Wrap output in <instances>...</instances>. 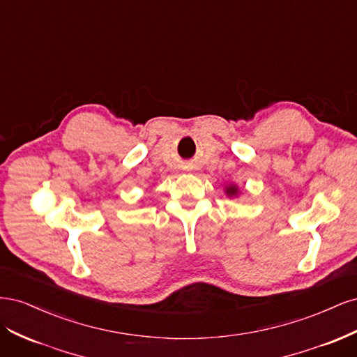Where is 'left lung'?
<instances>
[{
	"label": "left lung",
	"instance_id": "1",
	"mask_svg": "<svg viewBox=\"0 0 357 357\" xmlns=\"http://www.w3.org/2000/svg\"><path fill=\"white\" fill-rule=\"evenodd\" d=\"M226 195H228V197H236V193H238V188H236V186H234V185H229V186H226Z\"/></svg>",
	"mask_w": 357,
	"mask_h": 357
}]
</instances>
